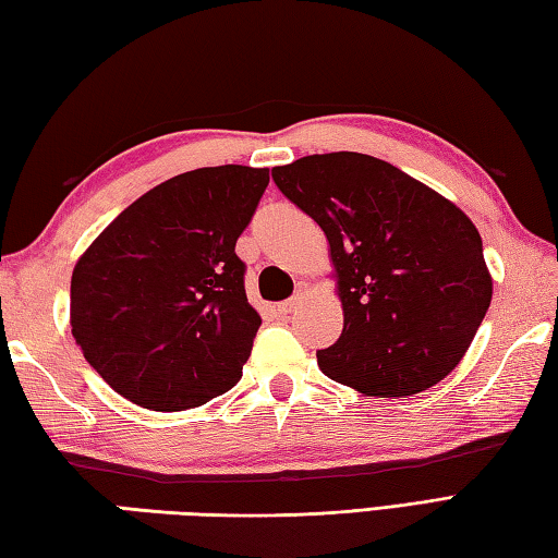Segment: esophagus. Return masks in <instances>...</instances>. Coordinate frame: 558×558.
<instances>
[{
  "instance_id": "1",
  "label": "esophagus",
  "mask_w": 558,
  "mask_h": 558,
  "mask_svg": "<svg viewBox=\"0 0 558 558\" xmlns=\"http://www.w3.org/2000/svg\"><path fill=\"white\" fill-rule=\"evenodd\" d=\"M299 301H301V296H299V293H296V296H291V299H287V301H281L279 303V306H277V313L279 315H289L293 308H296L299 306Z\"/></svg>"
}]
</instances>
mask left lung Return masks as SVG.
Here are the masks:
<instances>
[{
	"instance_id": "8db88e82",
	"label": "left lung",
	"mask_w": 558,
	"mask_h": 558,
	"mask_svg": "<svg viewBox=\"0 0 558 558\" xmlns=\"http://www.w3.org/2000/svg\"><path fill=\"white\" fill-rule=\"evenodd\" d=\"M279 192L323 228L344 328L318 350L325 376L378 398L425 391L454 369L493 281L464 211L378 157L308 155L275 167Z\"/></svg>"
}]
</instances>
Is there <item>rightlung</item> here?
I'll return each instance as SVG.
<instances>
[{
  "instance_id": "right-lung-1",
  "label": "right lung",
  "mask_w": 558,
  "mask_h": 558,
  "mask_svg": "<svg viewBox=\"0 0 558 558\" xmlns=\"http://www.w3.org/2000/svg\"><path fill=\"white\" fill-rule=\"evenodd\" d=\"M269 170L202 167L157 184L94 240L72 271L75 342L116 393L184 410L243 376L262 325L235 243Z\"/></svg>"
}]
</instances>
